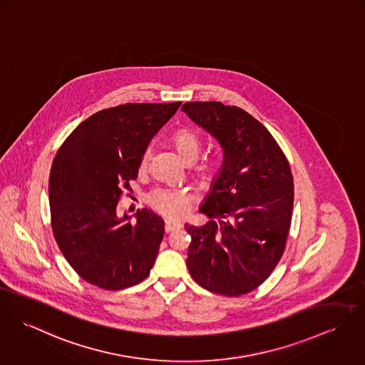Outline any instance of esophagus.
Wrapping results in <instances>:
<instances>
[{"mask_svg": "<svg viewBox=\"0 0 365 365\" xmlns=\"http://www.w3.org/2000/svg\"><path fill=\"white\" fill-rule=\"evenodd\" d=\"M180 224L179 222H175V221H170V220H166L165 221V232L166 234H169V232H172V231H176V230H180Z\"/></svg>", "mask_w": 365, "mask_h": 365, "instance_id": "obj_1", "label": "esophagus"}]
</instances>
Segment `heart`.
<instances>
[{
	"mask_svg": "<svg viewBox=\"0 0 365 365\" xmlns=\"http://www.w3.org/2000/svg\"><path fill=\"white\" fill-rule=\"evenodd\" d=\"M172 143L176 147L178 153L182 155L183 160L187 163H193L202 150V138L190 128L182 127L178 128L172 135ZM148 153H145L141 158V166L147 163ZM220 169V165L214 160H208L197 168V173L204 179H212ZM192 202V195L187 189H175V187H157L153 189L147 195V202L158 211L160 214L170 217V218H179L182 217L189 204Z\"/></svg>",
	"mask_w": 365,
	"mask_h": 365,
	"instance_id": "b5f03b06",
	"label": "heart"
}]
</instances>
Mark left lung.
<instances>
[{
	"mask_svg": "<svg viewBox=\"0 0 365 365\" xmlns=\"http://www.w3.org/2000/svg\"><path fill=\"white\" fill-rule=\"evenodd\" d=\"M182 110L224 153L200 207L211 220L185 225L192 237L186 264L202 288L240 297L263 283L283 256L294 204L291 168L270 131L241 108L187 102Z\"/></svg>",
	"mask_w": 365,
	"mask_h": 365,
	"instance_id": "obj_1",
	"label": "left lung"
}]
</instances>
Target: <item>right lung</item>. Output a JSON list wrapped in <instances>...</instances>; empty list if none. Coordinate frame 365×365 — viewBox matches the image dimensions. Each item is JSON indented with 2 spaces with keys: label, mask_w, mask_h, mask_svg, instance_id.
Wrapping results in <instances>:
<instances>
[{
  "label": "right lung",
  "mask_w": 365,
  "mask_h": 365,
  "mask_svg": "<svg viewBox=\"0 0 365 365\" xmlns=\"http://www.w3.org/2000/svg\"><path fill=\"white\" fill-rule=\"evenodd\" d=\"M180 106L125 103L88 118L66 138L50 169L48 202L54 240L86 283L118 291L150 274L163 238L161 217L137 210L118 215L123 189L138 176L141 158Z\"/></svg>",
  "instance_id": "add662e5"
}]
</instances>
